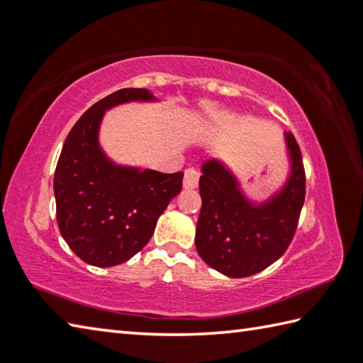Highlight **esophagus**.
Wrapping results in <instances>:
<instances>
[{"label":"esophagus","instance_id":"1","mask_svg":"<svg viewBox=\"0 0 363 363\" xmlns=\"http://www.w3.org/2000/svg\"><path fill=\"white\" fill-rule=\"evenodd\" d=\"M200 181V173L194 168L186 169V174H184V187L186 189H195L199 186Z\"/></svg>","mask_w":363,"mask_h":363}]
</instances>
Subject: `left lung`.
Returning a JSON list of instances; mask_svg holds the SVG:
<instances>
[{
    "label": "left lung",
    "mask_w": 363,
    "mask_h": 363,
    "mask_svg": "<svg viewBox=\"0 0 363 363\" xmlns=\"http://www.w3.org/2000/svg\"><path fill=\"white\" fill-rule=\"evenodd\" d=\"M291 176L279 194L254 204L220 162L208 160L200 177L201 211L195 246L211 268L230 278L260 273L286 252L305 203L306 177L301 150L287 131Z\"/></svg>",
    "instance_id": "1"
}]
</instances>
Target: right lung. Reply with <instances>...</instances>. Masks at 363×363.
Returning <instances> with one entry per match:
<instances>
[{
    "mask_svg": "<svg viewBox=\"0 0 363 363\" xmlns=\"http://www.w3.org/2000/svg\"><path fill=\"white\" fill-rule=\"evenodd\" d=\"M154 100L146 89L117 90L85 111L65 140L54 176L57 222L72 252L90 265L114 267L140 252L157 219L182 190V171L121 167L98 144L108 109Z\"/></svg>",
    "mask_w": 363,
    "mask_h": 363,
    "instance_id": "right-lung-1",
    "label": "right lung"
}]
</instances>
